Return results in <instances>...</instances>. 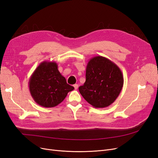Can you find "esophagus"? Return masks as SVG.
I'll use <instances>...</instances> for the list:
<instances>
[{"label":"esophagus","instance_id":"34e87169","mask_svg":"<svg viewBox=\"0 0 158 158\" xmlns=\"http://www.w3.org/2000/svg\"><path fill=\"white\" fill-rule=\"evenodd\" d=\"M74 89H77L78 88V85L76 84L74 85Z\"/></svg>","mask_w":158,"mask_h":158}]
</instances>
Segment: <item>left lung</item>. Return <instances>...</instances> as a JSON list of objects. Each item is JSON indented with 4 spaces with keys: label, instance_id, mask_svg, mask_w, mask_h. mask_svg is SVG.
I'll list each match as a JSON object with an SVG mask.
<instances>
[{
    "label": "left lung",
    "instance_id": "8db88e82",
    "mask_svg": "<svg viewBox=\"0 0 158 158\" xmlns=\"http://www.w3.org/2000/svg\"><path fill=\"white\" fill-rule=\"evenodd\" d=\"M123 83V75L118 66L106 57L96 56L88 61L85 82L79 87V92L94 107L104 108L115 101Z\"/></svg>",
    "mask_w": 158,
    "mask_h": 158
}]
</instances>
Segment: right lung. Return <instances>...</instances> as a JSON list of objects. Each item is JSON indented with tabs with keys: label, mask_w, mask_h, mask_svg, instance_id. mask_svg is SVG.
I'll list each match as a JSON object with an SVG mask.
<instances>
[{
	"label": "right lung",
	"mask_w": 158,
	"mask_h": 158,
	"mask_svg": "<svg viewBox=\"0 0 158 158\" xmlns=\"http://www.w3.org/2000/svg\"><path fill=\"white\" fill-rule=\"evenodd\" d=\"M28 84L33 100L44 107L58 106L74 89L66 83L54 61L41 63L30 76Z\"/></svg>",
	"instance_id": "add662e5"
}]
</instances>
